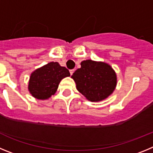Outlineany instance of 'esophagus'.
<instances>
[{"mask_svg": "<svg viewBox=\"0 0 153 153\" xmlns=\"http://www.w3.org/2000/svg\"><path fill=\"white\" fill-rule=\"evenodd\" d=\"M70 74L72 75V74L74 73V70H70Z\"/></svg>", "mask_w": 153, "mask_h": 153, "instance_id": "1", "label": "esophagus"}]
</instances>
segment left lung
<instances>
[{
	"label": "left lung",
	"mask_w": 153,
	"mask_h": 153,
	"mask_svg": "<svg viewBox=\"0 0 153 153\" xmlns=\"http://www.w3.org/2000/svg\"><path fill=\"white\" fill-rule=\"evenodd\" d=\"M73 74L76 89L88 100L99 102L111 95L117 86V74L104 62L83 60Z\"/></svg>",
	"instance_id": "1"
}]
</instances>
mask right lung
Listing matches in <instances>:
<instances>
[{"label":"right lung","instance_id":"obj_1","mask_svg":"<svg viewBox=\"0 0 153 153\" xmlns=\"http://www.w3.org/2000/svg\"><path fill=\"white\" fill-rule=\"evenodd\" d=\"M70 76L66 67L57 62H51L31 74L28 90L36 99L47 100L56 93L62 79Z\"/></svg>","mask_w":153,"mask_h":153}]
</instances>
